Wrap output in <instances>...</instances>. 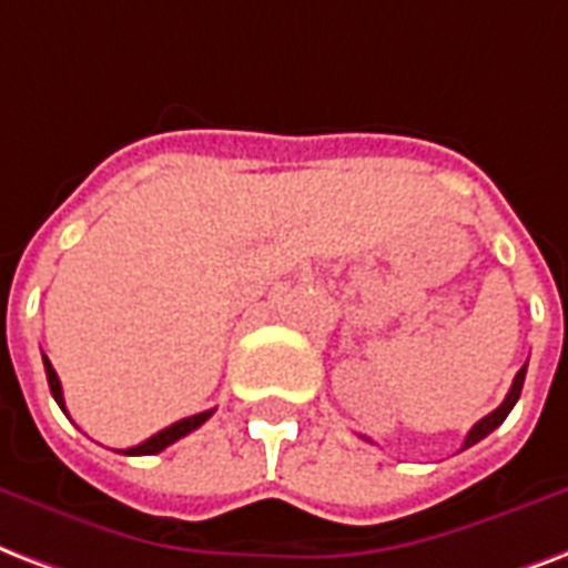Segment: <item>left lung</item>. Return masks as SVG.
Returning a JSON list of instances; mask_svg holds the SVG:
<instances>
[{"instance_id": "1", "label": "left lung", "mask_w": 568, "mask_h": 568, "mask_svg": "<svg viewBox=\"0 0 568 568\" xmlns=\"http://www.w3.org/2000/svg\"><path fill=\"white\" fill-rule=\"evenodd\" d=\"M525 375H527V366H521V369H518V375H515L513 387H509V393H506V399L500 402V408L491 410L488 417L479 419V423H476V426L470 428V432H467L465 447H462V449L479 444V440L486 438V435H491V432H495V428L500 426V423H504L506 417H509V410L515 408V402H518V396H521V387H525Z\"/></svg>"}]
</instances>
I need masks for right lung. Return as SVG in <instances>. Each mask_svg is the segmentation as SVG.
<instances>
[{
	"label": "right lung",
	"mask_w": 568,
	"mask_h": 568,
	"mask_svg": "<svg viewBox=\"0 0 568 568\" xmlns=\"http://www.w3.org/2000/svg\"><path fill=\"white\" fill-rule=\"evenodd\" d=\"M43 372H47V384H50V393H53V399L59 402V408L64 410L62 381H59V375H55V369H53V363L47 361V357H43ZM64 414H68V410H64ZM211 414H214V410H202V414H193V417L179 419V423H172V426H166L163 432H158V435H151L149 440H142L140 447L124 449V456H154V453H160V449H166L169 444H175V440H181L184 435H190L193 428L202 426V423H205Z\"/></svg>",
	"instance_id": "obj_1"
}]
</instances>
